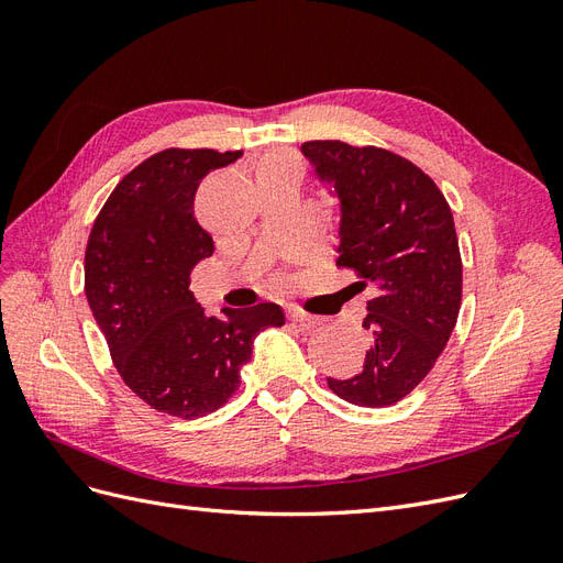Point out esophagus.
<instances>
[{
    "label": "esophagus",
    "mask_w": 563,
    "mask_h": 563,
    "mask_svg": "<svg viewBox=\"0 0 563 563\" xmlns=\"http://www.w3.org/2000/svg\"><path fill=\"white\" fill-rule=\"evenodd\" d=\"M288 319L300 323L302 329H314L317 323H319V317H314V314H310V312H305V310H296V308L288 310Z\"/></svg>",
    "instance_id": "obj_1"
}]
</instances>
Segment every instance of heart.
<instances>
[{
	"instance_id": "obj_1",
	"label": "heart",
	"mask_w": 563,
	"mask_h": 563,
	"mask_svg": "<svg viewBox=\"0 0 563 563\" xmlns=\"http://www.w3.org/2000/svg\"><path fill=\"white\" fill-rule=\"evenodd\" d=\"M282 164H300V159L294 155V152H269V155L261 159L258 168H272Z\"/></svg>"
}]
</instances>
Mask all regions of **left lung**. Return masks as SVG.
Here are the masks:
<instances>
[{
	"label": "left lung",
	"instance_id": "obj_1",
	"mask_svg": "<svg viewBox=\"0 0 563 563\" xmlns=\"http://www.w3.org/2000/svg\"><path fill=\"white\" fill-rule=\"evenodd\" d=\"M340 199L338 267L371 288L364 368L327 378L331 391L356 406L401 401L444 352L463 300V261L446 197L413 162L376 145L302 143Z\"/></svg>",
	"mask_w": 563,
	"mask_h": 563
}]
</instances>
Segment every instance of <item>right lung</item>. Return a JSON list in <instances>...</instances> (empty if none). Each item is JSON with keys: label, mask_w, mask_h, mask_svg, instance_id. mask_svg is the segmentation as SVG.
I'll list each match as a JSON object with an SVG mask.
<instances>
[{"label": "right lung", "mask_w": 563, "mask_h": 563, "mask_svg": "<svg viewBox=\"0 0 563 563\" xmlns=\"http://www.w3.org/2000/svg\"><path fill=\"white\" fill-rule=\"evenodd\" d=\"M242 150L168 147L117 183L96 216L84 253V291L126 387L159 413H213L240 387L253 338L284 327L275 302L203 314L190 275L213 253L195 218L203 176Z\"/></svg>", "instance_id": "obj_1"}]
</instances>
